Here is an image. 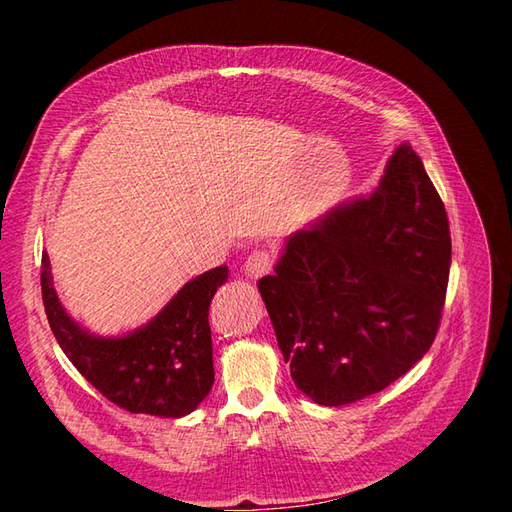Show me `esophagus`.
Returning <instances> with one entry per match:
<instances>
[{
    "label": "esophagus",
    "mask_w": 512,
    "mask_h": 512,
    "mask_svg": "<svg viewBox=\"0 0 512 512\" xmlns=\"http://www.w3.org/2000/svg\"><path fill=\"white\" fill-rule=\"evenodd\" d=\"M273 267V254L269 250H254L250 256L245 258L243 271L245 275H250L252 280H258L265 273H269Z\"/></svg>",
    "instance_id": "34e87169"
}]
</instances>
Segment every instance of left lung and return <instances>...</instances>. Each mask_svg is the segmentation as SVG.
Listing matches in <instances>:
<instances>
[{"label":"left lung","instance_id":"obj_1","mask_svg":"<svg viewBox=\"0 0 512 512\" xmlns=\"http://www.w3.org/2000/svg\"><path fill=\"white\" fill-rule=\"evenodd\" d=\"M448 269L444 203L404 143L374 194L294 232L258 282L297 389L346 406L404 376L436 339Z\"/></svg>","mask_w":512,"mask_h":512}]
</instances>
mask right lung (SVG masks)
I'll return each instance as SVG.
<instances>
[{
    "mask_svg": "<svg viewBox=\"0 0 512 512\" xmlns=\"http://www.w3.org/2000/svg\"><path fill=\"white\" fill-rule=\"evenodd\" d=\"M226 280L228 267H215L185 284L141 329L100 337L79 327L59 303L46 252L40 271L51 331L81 376L123 410L166 418L194 412L211 391L209 305Z\"/></svg>",
    "mask_w": 512,
    "mask_h": 512,
    "instance_id": "add662e5",
    "label": "right lung"
}]
</instances>
